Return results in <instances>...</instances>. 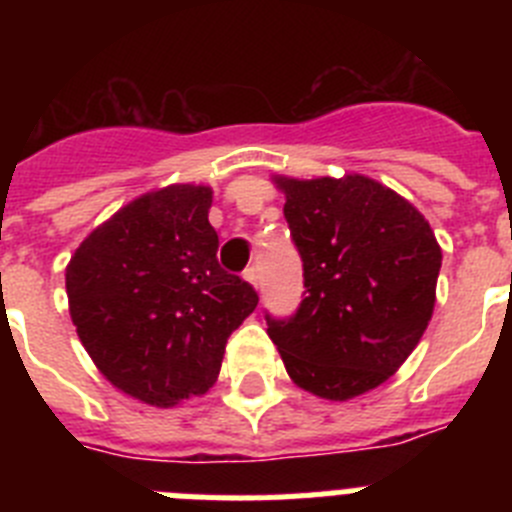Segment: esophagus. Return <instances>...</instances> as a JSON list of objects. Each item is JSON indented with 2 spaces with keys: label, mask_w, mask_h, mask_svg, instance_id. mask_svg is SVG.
Listing matches in <instances>:
<instances>
[{
  "label": "esophagus",
  "mask_w": 512,
  "mask_h": 512,
  "mask_svg": "<svg viewBox=\"0 0 512 512\" xmlns=\"http://www.w3.org/2000/svg\"><path fill=\"white\" fill-rule=\"evenodd\" d=\"M243 277H246V282H248V284H253V287L259 289L261 277H259V269H256V266H248V269L243 271Z\"/></svg>",
  "instance_id": "34e87169"
}]
</instances>
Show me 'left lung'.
I'll return each instance as SVG.
<instances>
[{"label": "left lung", "instance_id": "1", "mask_svg": "<svg viewBox=\"0 0 512 512\" xmlns=\"http://www.w3.org/2000/svg\"><path fill=\"white\" fill-rule=\"evenodd\" d=\"M305 269V300L289 320L266 315L289 379L351 400L405 364L436 305L441 246L395 189L364 174L274 176Z\"/></svg>", "mask_w": 512, "mask_h": 512}]
</instances>
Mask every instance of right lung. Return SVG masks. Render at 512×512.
Segmentation results:
<instances>
[{"label":"right lung","mask_w":512,"mask_h":512,"mask_svg":"<svg viewBox=\"0 0 512 512\" xmlns=\"http://www.w3.org/2000/svg\"><path fill=\"white\" fill-rule=\"evenodd\" d=\"M210 207L205 184L140 194L66 266L69 312L87 354L112 387L156 408L205 395L230 333L259 305L251 284L217 264Z\"/></svg>","instance_id":"obj_1"}]
</instances>
